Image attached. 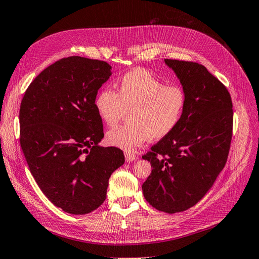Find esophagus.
<instances>
[{
	"mask_svg": "<svg viewBox=\"0 0 259 259\" xmlns=\"http://www.w3.org/2000/svg\"><path fill=\"white\" fill-rule=\"evenodd\" d=\"M124 157H126V161L127 162H130V161H133L138 159V156L135 155V154H131V153H126L124 154Z\"/></svg>",
	"mask_w": 259,
	"mask_h": 259,
	"instance_id": "34e87169",
	"label": "esophagus"
}]
</instances>
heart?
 <instances>
[{
	"label": "heart",
	"instance_id": "1",
	"mask_svg": "<svg viewBox=\"0 0 259 259\" xmlns=\"http://www.w3.org/2000/svg\"><path fill=\"white\" fill-rule=\"evenodd\" d=\"M98 116L106 126L115 127L128 113V124L107 132L108 145L133 152L149 139L159 140L177 128L186 105L185 91L163 81L145 70L124 74L117 93L100 90L95 98Z\"/></svg>",
	"mask_w": 259,
	"mask_h": 259
}]
</instances>
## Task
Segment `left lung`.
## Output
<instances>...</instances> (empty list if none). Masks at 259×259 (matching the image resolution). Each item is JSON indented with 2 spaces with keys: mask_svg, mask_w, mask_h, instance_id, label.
Segmentation results:
<instances>
[{
  "mask_svg": "<svg viewBox=\"0 0 259 259\" xmlns=\"http://www.w3.org/2000/svg\"><path fill=\"white\" fill-rule=\"evenodd\" d=\"M186 95L181 121L142 156L152 173L142 185L146 201L169 214L194 206L213 186L227 161L233 112L227 88L196 62L164 59Z\"/></svg>",
  "mask_w": 259,
  "mask_h": 259,
  "instance_id": "left-lung-1",
  "label": "left lung"
}]
</instances>
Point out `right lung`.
I'll return each instance as SVG.
<instances>
[{
	"instance_id": "add662e5",
	"label": "right lung",
	"mask_w": 259,
	"mask_h": 259,
	"mask_svg": "<svg viewBox=\"0 0 259 259\" xmlns=\"http://www.w3.org/2000/svg\"><path fill=\"white\" fill-rule=\"evenodd\" d=\"M111 70L105 61L63 58L40 72L22 98L23 155L43 194L66 213L101 205L108 179L124 162L121 149L99 145L103 123L94 102Z\"/></svg>"
}]
</instances>
